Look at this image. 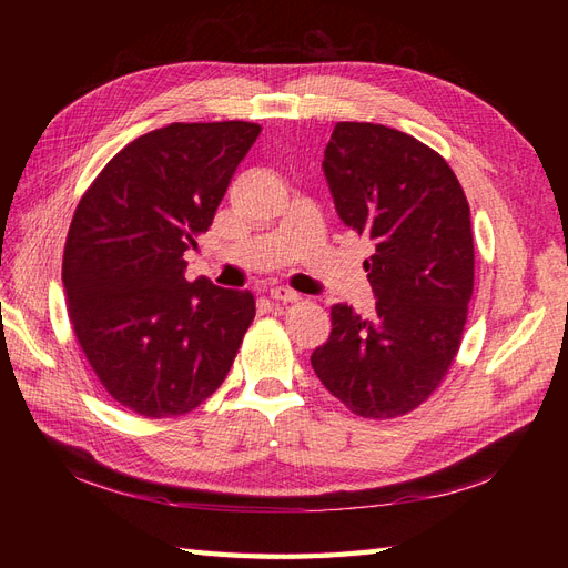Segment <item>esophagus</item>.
<instances>
[{
    "instance_id": "esophagus-1",
    "label": "esophagus",
    "mask_w": 568,
    "mask_h": 568,
    "mask_svg": "<svg viewBox=\"0 0 568 568\" xmlns=\"http://www.w3.org/2000/svg\"><path fill=\"white\" fill-rule=\"evenodd\" d=\"M270 298H272L274 303H296V301H298V294H296V291H291V288L277 286V288L270 291Z\"/></svg>"
}]
</instances>
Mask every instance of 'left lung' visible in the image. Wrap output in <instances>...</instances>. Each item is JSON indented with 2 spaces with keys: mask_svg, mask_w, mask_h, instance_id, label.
<instances>
[{
  "mask_svg": "<svg viewBox=\"0 0 568 568\" xmlns=\"http://www.w3.org/2000/svg\"><path fill=\"white\" fill-rule=\"evenodd\" d=\"M322 168L343 225L374 244L363 267L376 313L334 305L311 363L357 417H403L459 351L474 294L469 203L438 151L386 125L336 123Z\"/></svg>",
  "mask_w": 568,
  "mask_h": 568,
  "instance_id": "left-lung-1",
  "label": "left lung"
}]
</instances>
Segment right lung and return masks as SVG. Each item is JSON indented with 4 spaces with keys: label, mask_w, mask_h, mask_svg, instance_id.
I'll return each instance as SVG.
<instances>
[{
    "label": "right lung",
    "mask_w": 568,
    "mask_h": 568,
    "mask_svg": "<svg viewBox=\"0 0 568 568\" xmlns=\"http://www.w3.org/2000/svg\"><path fill=\"white\" fill-rule=\"evenodd\" d=\"M261 134L244 120L136 136L82 194L63 248L68 315L111 398L163 419L220 388L255 317L251 291L184 280L236 165Z\"/></svg>",
    "instance_id": "1"
}]
</instances>
